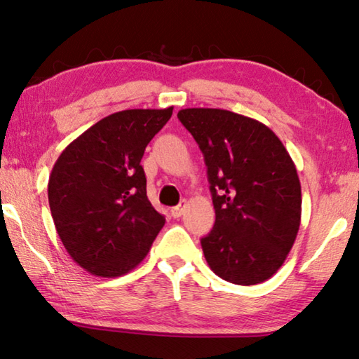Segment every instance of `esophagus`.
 Segmentation results:
<instances>
[{"label":"esophagus","instance_id":"1","mask_svg":"<svg viewBox=\"0 0 359 359\" xmlns=\"http://www.w3.org/2000/svg\"><path fill=\"white\" fill-rule=\"evenodd\" d=\"M184 210H185V201L180 203L179 205H175V208H172V209H171V215H172L174 218H179V217L184 215Z\"/></svg>","mask_w":359,"mask_h":359}]
</instances>
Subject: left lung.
<instances>
[{
	"instance_id": "obj_1",
	"label": "left lung",
	"mask_w": 359,
	"mask_h": 359,
	"mask_svg": "<svg viewBox=\"0 0 359 359\" xmlns=\"http://www.w3.org/2000/svg\"><path fill=\"white\" fill-rule=\"evenodd\" d=\"M208 166L215 224L201 239L205 261L223 280L257 285L280 269L301 224V184L276 133L224 109L177 114Z\"/></svg>"
}]
</instances>
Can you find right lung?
Listing matches in <instances>:
<instances>
[{"instance_id":"add662e5","label":"right lung","mask_w":359,"mask_h":359,"mask_svg":"<svg viewBox=\"0 0 359 359\" xmlns=\"http://www.w3.org/2000/svg\"><path fill=\"white\" fill-rule=\"evenodd\" d=\"M174 107L107 115L74 139L53 165L48 205L76 263L98 277H120L147 257L165 224L147 198L141 160Z\"/></svg>"}]
</instances>
